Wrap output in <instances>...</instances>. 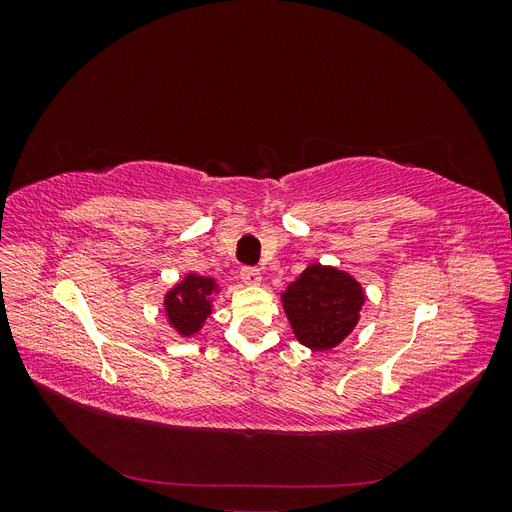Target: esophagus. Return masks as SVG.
Here are the masks:
<instances>
[{"label": "esophagus", "mask_w": 512, "mask_h": 512, "mask_svg": "<svg viewBox=\"0 0 512 512\" xmlns=\"http://www.w3.org/2000/svg\"><path fill=\"white\" fill-rule=\"evenodd\" d=\"M239 277L243 280V284H247V286H258L262 282V273L256 267H243L239 271Z\"/></svg>", "instance_id": "esophagus-1"}]
</instances>
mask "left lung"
<instances>
[{"instance_id": "left-lung-1", "label": "left lung", "mask_w": 512, "mask_h": 512, "mask_svg": "<svg viewBox=\"0 0 512 512\" xmlns=\"http://www.w3.org/2000/svg\"><path fill=\"white\" fill-rule=\"evenodd\" d=\"M294 337L312 350H331L352 333L361 318L365 292L346 271L309 265L282 292Z\"/></svg>"}]
</instances>
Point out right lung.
Masks as SVG:
<instances>
[{"instance_id":"obj_1","label":"right lung","mask_w":512,"mask_h":512,"mask_svg":"<svg viewBox=\"0 0 512 512\" xmlns=\"http://www.w3.org/2000/svg\"><path fill=\"white\" fill-rule=\"evenodd\" d=\"M220 292L213 277L188 273L164 294V314L181 337H192L203 329L213 312V294Z\"/></svg>"}]
</instances>
